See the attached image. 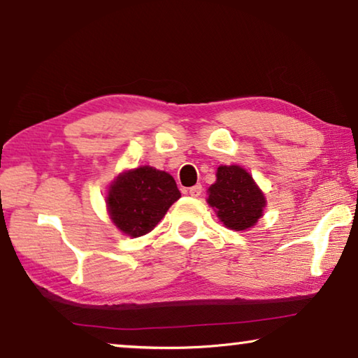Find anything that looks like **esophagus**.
I'll return each instance as SVG.
<instances>
[{
  "label": "esophagus",
  "instance_id": "34e87169",
  "mask_svg": "<svg viewBox=\"0 0 358 358\" xmlns=\"http://www.w3.org/2000/svg\"><path fill=\"white\" fill-rule=\"evenodd\" d=\"M202 194V185H196L189 187V196L191 197H199Z\"/></svg>",
  "mask_w": 358,
  "mask_h": 358
}]
</instances>
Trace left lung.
I'll return each mask as SVG.
<instances>
[{"label":"left lung","mask_w":358,"mask_h":358,"mask_svg":"<svg viewBox=\"0 0 358 358\" xmlns=\"http://www.w3.org/2000/svg\"><path fill=\"white\" fill-rule=\"evenodd\" d=\"M207 202L230 230L254 227L264 216L266 199L252 175L240 166H220Z\"/></svg>","instance_id":"1"}]
</instances>
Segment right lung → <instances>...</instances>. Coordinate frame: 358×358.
<instances>
[{
  "mask_svg": "<svg viewBox=\"0 0 358 358\" xmlns=\"http://www.w3.org/2000/svg\"><path fill=\"white\" fill-rule=\"evenodd\" d=\"M180 197L171 173L141 166L121 172L112 181L106 203L115 227L137 238L151 232Z\"/></svg>",
  "mask_w": 358,
  "mask_h": 358,
  "instance_id": "1",
  "label": "right lung"
}]
</instances>
